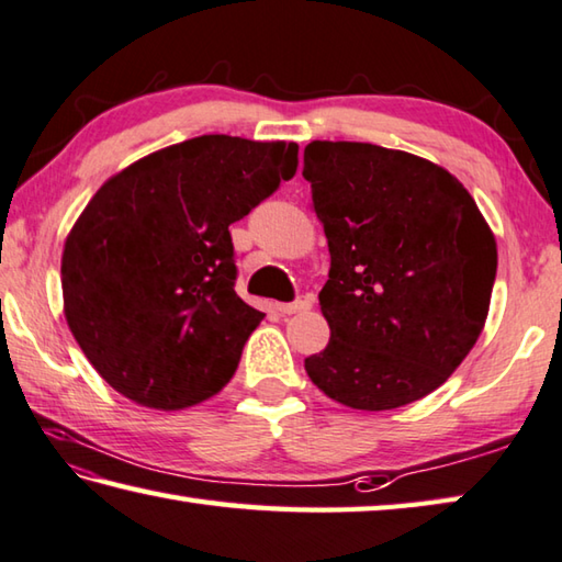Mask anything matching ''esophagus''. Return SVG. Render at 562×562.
<instances>
[{
  "instance_id": "obj_1",
  "label": "esophagus",
  "mask_w": 562,
  "mask_h": 562,
  "mask_svg": "<svg viewBox=\"0 0 562 562\" xmlns=\"http://www.w3.org/2000/svg\"><path fill=\"white\" fill-rule=\"evenodd\" d=\"M312 310V297L310 294H302L300 300L288 302V304H278V312L280 314H297V312H307Z\"/></svg>"
}]
</instances>
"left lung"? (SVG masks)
I'll return each instance as SVG.
<instances>
[{
    "label": "left lung",
    "instance_id": "8db88e82",
    "mask_svg": "<svg viewBox=\"0 0 562 562\" xmlns=\"http://www.w3.org/2000/svg\"><path fill=\"white\" fill-rule=\"evenodd\" d=\"M312 211L329 243L319 307L326 349L312 383L353 411H393L440 387L482 334L496 238L462 181L369 142L304 147Z\"/></svg>",
    "mask_w": 562,
    "mask_h": 562
}]
</instances>
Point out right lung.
<instances>
[{"instance_id": "1", "label": "right lung", "mask_w": 562, "mask_h": 562, "mask_svg": "<svg viewBox=\"0 0 562 562\" xmlns=\"http://www.w3.org/2000/svg\"><path fill=\"white\" fill-rule=\"evenodd\" d=\"M294 142L201 135L117 171L64 243V314L127 401L183 411L238 369L262 312L243 302L231 223L292 179Z\"/></svg>"}]
</instances>
